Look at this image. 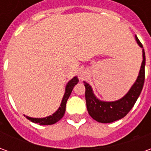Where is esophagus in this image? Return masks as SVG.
Masks as SVG:
<instances>
[{"label": "esophagus", "instance_id": "1", "mask_svg": "<svg viewBox=\"0 0 151 151\" xmlns=\"http://www.w3.org/2000/svg\"><path fill=\"white\" fill-rule=\"evenodd\" d=\"M78 76L79 80H81V81L85 80L87 78V72H86V70H85V69L80 70L78 72Z\"/></svg>", "mask_w": 151, "mask_h": 151}]
</instances>
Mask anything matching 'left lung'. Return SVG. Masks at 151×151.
Returning a JSON list of instances; mask_svg holds the SVG:
<instances>
[{
    "instance_id": "obj_1",
    "label": "left lung",
    "mask_w": 151,
    "mask_h": 151,
    "mask_svg": "<svg viewBox=\"0 0 151 151\" xmlns=\"http://www.w3.org/2000/svg\"><path fill=\"white\" fill-rule=\"evenodd\" d=\"M135 39L137 44L142 48L143 60L136 82L123 98L113 102L101 101L94 95L91 86L87 82H84L87 111L90 116L99 123H111L125 116L134 106L142 92L145 81L146 56L142 44L137 35H135Z\"/></svg>"
}]
</instances>
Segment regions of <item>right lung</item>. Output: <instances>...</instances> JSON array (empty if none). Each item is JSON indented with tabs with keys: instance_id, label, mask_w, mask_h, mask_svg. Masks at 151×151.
I'll return each instance as SVG.
<instances>
[{
	"instance_id": "right-lung-1",
	"label": "right lung",
	"mask_w": 151,
	"mask_h": 151,
	"mask_svg": "<svg viewBox=\"0 0 151 151\" xmlns=\"http://www.w3.org/2000/svg\"><path fill=\"white\" fill-rule=\"evenodd\" d=\"M78 77H74L73 78L71 79L67 83V85L65 86V95L63 96L60 106L57 109V111L56 112H54L52 116L44 117V118H33V117L26 116L25 115L24 116L27 118L28 120H31V122L39 124L40 125H49V124H53L56 123L57 121H59L64 116V114L65 112V106L67 100H68V99L71 95V92H72L74 86L76 84H78Z\"/></svg>"
}]
</instances>
